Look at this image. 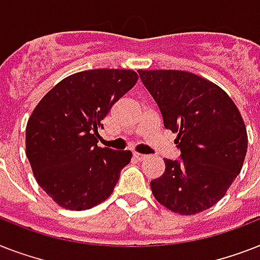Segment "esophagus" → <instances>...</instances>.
I'll list each match as a JSON object with an SVG mask.
<instances>
[{
  "label": "esophagus",
  "instance_id": "34e87169",
  "mask_svg": "<svg viewBox=\"0 0 260 260\" xmlns=\"http://www.w3.org/2000/svg\"><path fill=\"white\" fill-rule=\"evenodd\" d=\"M134 158L136 159V160H139V162H142V160H144V159H147V155L138 154V152H135V154H134Z\"/></svg>",
  "mask_w": 260,
  "mask_h": 260
}]
</instances>
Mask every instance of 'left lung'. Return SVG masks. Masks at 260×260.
Returning <instances> with one entry per match:
<instances>
[{
    "mask_svg": "<svg viewBox=\"0 0 260 260\" xmlns=\"http://www.w3.org/2000/svg\"><path fill=\"white\" fill-rule=\"evenodd\" d=\"M143 85L177 132L178 159H165L162 177L151 181L155 198L179 214L209 209L242 170L247 131L240 112L217 85L179 70H139Z\"/></svg>",
    "mask_w": 260,
    "mask_h": 260,
    "instance_id": "8db88e82",
    "label": "left lung"
}]
</instances>
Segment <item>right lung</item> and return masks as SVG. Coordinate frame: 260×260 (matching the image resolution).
Here are the masks:
<instances>
[{
    "label": "right lung",
    "mask_w": 260,
    "mask_h": 260,
    "mask_svg": "<svg viewBox=\"0 0 260 260\" xmlns=\"http://www.w3.org/2000/svg\"><path fill=\"white\" fill-rule=\"evenodd\" d=\"M132 70L81 71L42 98L28 120L26 158L39 186L56 204L85 210L109 197L131 151L97 146L102 120L138 82Z\"/></svg>",
    "instance_id": "obj_1"
}]
</instances>
